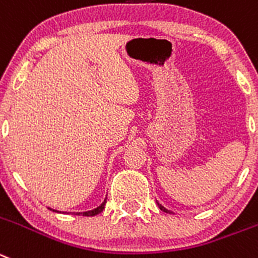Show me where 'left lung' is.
<instances>
[{"instance_id": "1", "label": "left lung", "mask_w": 258, "mask_h": 258, "mask_svg": "<svg viewBox=\"0 0 258 258\" xmlns=\"http://www.w3.org/2000/svg\"><path fill=\"white\" fill-rule=\"evenodd\" d=\"M156 204H158L159 209H160V210H162V211H164V213H167V214H172V211L168 210V209H165L164 206H162V204H159V202H156Z\"/></svg>"}]
</instances>
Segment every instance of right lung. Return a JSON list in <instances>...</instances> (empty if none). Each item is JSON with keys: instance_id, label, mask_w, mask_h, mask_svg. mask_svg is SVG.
<instances>
[{"instance_id": "obj_1", "label": "right lung", "mask_w": 258, "mask_h": 258, "mask_svg": "<svg viewBox=\"0 0 258 258\" xmlns=\"http://www.w3.org/2000/svg\"><path fill=\"white\" fill-rule=\"evenodd\" d=\"M105 204H107V199L103 201V204L100 206H98L96 209H93V210H89V211H84V213H74L75 215H83V216H94V215H98L99 213H102L103 209H104ZM52 211H56V213H61V211H57V210H53V209H50Z\"/></svg>"}]
</instances>
